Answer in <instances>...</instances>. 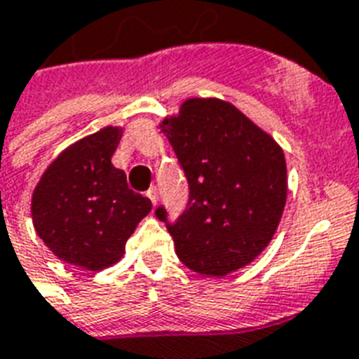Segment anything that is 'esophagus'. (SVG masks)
Masks as SVG:
<instances>
[{
  "label": "esophagus",
  "mask_w": 359,
  "mask_h": 359,
  "mask_svg": "<svg viewBox=\"0 0 359 359\" xmlns=\"http://www.w3.org/2000/svg\"><path fill=\"white\" fill-rule=\"evenodd\" d=\"M146 196H148V198L151 200L154 204H157V189H155V187H149V189H148V193H146Z\"/></svg>",
  "instance_id": "34e87169"
}]
</instances>
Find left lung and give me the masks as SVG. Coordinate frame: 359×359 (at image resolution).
I'll use <instances>...</instances> for the list:
<instances>
[{"label": "left lung", "instance_id": "1", "mask_svg": "<svg viewBox=\"0 0 359 359\" xmlns=\"http://www.w3.org/2000/svg\"><path fill=\"white\" fill-rule=\"evenodd\" d=\"M189 183V202L168 223L177 258L196 273L223 277L268 247L286 204V163L277 142L234 104L187 99L163 119Z\"/></svg>", "mask_w": 359, "mask_h": 359}]
</instances>
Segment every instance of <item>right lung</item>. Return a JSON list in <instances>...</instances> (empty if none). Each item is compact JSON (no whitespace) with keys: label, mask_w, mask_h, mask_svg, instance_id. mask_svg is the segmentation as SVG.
I'll list each match as a JSON object with an SVG mask.
<instances>
[{"label":"right lung","mask_w":359,"mask_h":359,"mask_svg":"<svg viewBox=\"0 0 359 359\" xmlns=\"http://www.w3.org/2000/svg\"><path fill=\"white\" fill-rule=\"evenodd\" d=\"M119 127H104L74 142L44 170L33 191V226L55 257L90 271L123 257L136 224L151 200L135 193L112 165Z\"/></svg>","instance_id":"add662e5"}]
</instances>
